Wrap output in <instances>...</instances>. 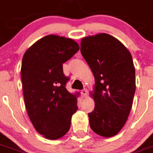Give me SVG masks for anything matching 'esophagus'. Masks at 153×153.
<instances>
[{
	"label": "esophagus",
	"mask_w": 153,
	"mask_h": 153,
	"mask_svg": "<svg viewBox=\"0 0 153 153\" xmlns=\"http://www.w3.org/2000/svg\"><path fill=\"white\" fill-rule=\"evenodd\" d=\"M82 94L83 97H87V95H88V90L87 89H83L82 91Z\"/></svg>",
	"instance_id": "34e87169"
}]
</instances>
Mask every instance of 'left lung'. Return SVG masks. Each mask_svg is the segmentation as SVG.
<instances>
[{
	"label": "left lung",
	"instance_id": "left-lung-1",
	"mask_svg": "<svg viewBox=\"0 0 153 153\" xmlns=\"http://www.w3.org/2000/svg\"><path fill=\"white\" fill-rule=\"evenodd\" d=\"M81 53L94 76L90 96L94 109L89 113L91 130L104 137L117 134L126 123L136 91L133 58L120 41L107 33L84 37Z\"/></svg>",
	"mask_w": 153,
	"mask_h": 153
}]
</instances>
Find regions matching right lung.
I'll use <instances>...</instances> for the list:
<instances>
[{
	"label": "right lung",
	"mask_w": 153,
	"mask_h": 153,
	"mask_svg": "<svg viewBox=\"0 0 153 153\" xmlns=\"http://www.w3.org/2000/svg\"><path fill=\"white\" fill-rule=\"evenodd\" d=\"M78 50L72 39L48 35L23 55L21 79L26 109L36 130L48 140L66 134L78 110V93L65 88L68 78L63 73L62 64Z\"/></svg>",
	"instance_id": "obj_1"
}]
</instances>
